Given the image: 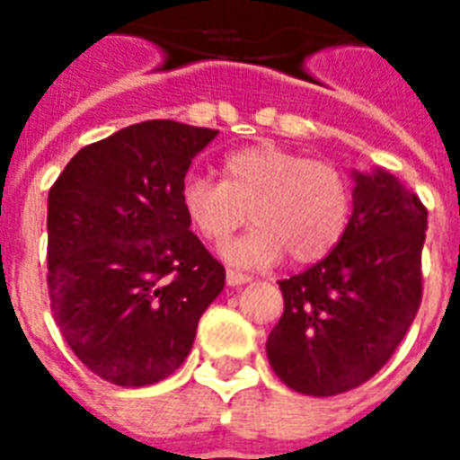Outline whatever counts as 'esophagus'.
Listing matches in <instances>:
<instances>
[{
	"label": "esophagus",
	"mask_w": 460,
	"mask_h": 460,
	"mask_svg": "<svg viewBox=\"0 0 460 460\" xmlns=\"http://www.w3.org/2000/svg\"><path fill=\"white\" fill-rule=\"evenodd\" d=\"M226 281H227V286H243V283H250L252 281V276L250 274H243V271H234V269H227Z\"/></svg>",
	"instance_id": "1"
}]
</instances>
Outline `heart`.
Instances as JSON below:
<instances>
[{
	"label": "heart",
	"mask_w": 460,
	"mask_h": 460,
	"mask_svg": "<svg viewBox=\"0 0 460 460\" xmlns=\"http://www.w3.org/2000/svg\"><path fill=\"white\" fill-rule=\"evenodd\" d=\"M181 208L206 243L220 244L250 220V233L223 250L240 267H269L288 252L296 264L327 257L347 230L351 191L340 169L274 143L240 147L223 160V181L189 174Z\"/></svg>",
	"instance_id": "1"
}]
</instances>
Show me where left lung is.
Wrapping results in <instances>:
<instances>
[{"label":"left lung","instance_id":"8db88e82","mask_svg":"<svg viewBox=\"0 0 460 460\" xmlns=\"http://www.w3.org/2000/svg\"><path fill=\"white\" fill-rule=\"evenodd\" d=\"M351 177L347 230L323 261L279 281L283 315L267 340L274 374L315 398L378 374L422 300L427 208L385 169Z\"/></svg>","mask_w":460,"mask_h":460}]
</instances>
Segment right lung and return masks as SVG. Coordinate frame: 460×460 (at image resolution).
Here are the masks:
<instances>
[{
    "mask_svg": "<svg viewBox=\"0 0 460 460\" xmlns=\"http://www.w3.org/2000/svg\"><path fill=\"white\" fill-rule=\"evenodd\" d=\"M216 136L177 120L128 126L82 147L48 193L50 310L75 357L113 385L174 374L226 286L179 199Z\"/></svg>",
    "mask_w": 460,
    "mask_h": 460,
    "instance_id": "right-lung-1",
    "label": "right lung"
}]
</instances>
